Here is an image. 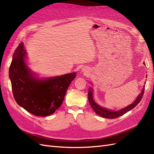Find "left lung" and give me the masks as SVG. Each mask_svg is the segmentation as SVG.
Segmentation results:
<instances>
[{
  "instance_id": "8db88e82",
  "label": "left lung",
  "mask_w": 154,
  "mask_h": 154,
  "mask_svg": "<svg viewBox=\"0 0 154 154\" xmlns=\"http://www.w3.org/2000/svg\"><path fill=\"white\" fill-rule=\"evenodd\" d=\"M144 64H145V63H144ZM144 88H143L141 94L138 96L136 100L134 101V103L132 104L128 105V106L125 107V108L122 110H118V111H114V112L104 109L103 107H101L100 105H97L96 103H95L94 100L92 98V92L91 89H89L88 92V101H89L91 106H92V108L94 110V112L97 114H98L99 116H101V117L105 118L115 119L125 114V113H127V112L133 109L135 106H137V105L139 103V102H140V101L142 99L143 96L144 94Z\"/></svg>"
}]
</instances>
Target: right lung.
Wrapping results in <instances>:
<instances>
[{
  "instance_id": "add662e5",
  "label": "right lung",
  "mask_w": 154,
  "mask_h": 154,
  "mask_svg": "<svg viewBox=\"0 0 154 154\" xmlns=\"http://www.w3.org/2000/svg\"><path fill=\"white\" fill-rule=\"evenodd\" d=\"M25 54L24 45L20 43L13 54L9 71L14 98L18 105L32 114L49 116L62 105L76 73L38 81L27 68L24 61Z\"/></svg>"
}]
</instances>
